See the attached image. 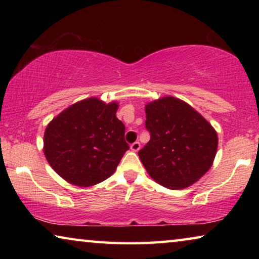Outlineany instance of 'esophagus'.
Returning <instances> with one entry per match:
<instances>
[{
  "mask_svg": "<svg viewBox=\"0 0 259 259\" xmlns=\"http://www.w3.org/2000/svg\"><path fill=\"white\" fill-rule=\"evenodd\" d=\"M130 148H131V151H134V152H138L139 151V148H140V143L139 142H135V143H133L130 145Z\"/></svg>",
  "mask_w": 259,
  "mask_h": 259,
  "instance_id": "obj_1",
  "label": "esophagus"
}]
</instances>
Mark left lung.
I'll return each instance as SVG.
<instances>
[{"label": "left lung", "instance_id": "left-lung-1", "mask_svg": "<svg viewBox=\"0 0 259 259\" xmlns=\"http://www.w3.org/2000/svg\"><path fill=\"white\" fill-rule=\"evenodd\" d=\"M145 113L151 139L138 155L148 175L170 190L198 182L216 156L218 137L212 125L171 96L147 104Z\"/></svg>", "mask_w": 259, "mask_h": 259}]
</instances>
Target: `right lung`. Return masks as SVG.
Masks as SVG:
<instances>
[{
  "label": "right lung",
  "instance_id": "right-lung-1",
  "mask_svg": "<svg viewBox=\"0 0 259 259\" xmlns=\"http://www.w3.org/2000/svg\"><path fill=\"white\" fill-rule=\"evenodd\" d=\"M119 104L88 98L73 104L48 124L43 151L52 169L81 187L111 177L129 150L125 126L116 117Z\"/></svg>",
  "mask_w": 259,
  "mask_h": 259
}]
</instances>
